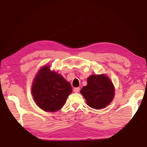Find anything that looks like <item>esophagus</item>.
Returning a JSON list of instances; mask_svg holds the SVG:
<instances>
[{
  "label": "esophagus",
  "mask_w": 147,
  "mask_h": 147,
  "mask_svg": "<svg viewBox=\"0 0 147 147\" xmlns=\"http://www.w3.org/2000/svg\"><path fill=\"white\" fill-rule=\"evenodd\" d=\"M74 92H78L80 91V88H75L74 89Z\"/></svg>",
  "instance_id": "esophagus-1"
}]
</instances>
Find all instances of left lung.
Returning <instances> with one entry per match:
<instances>
[{"label":"left lung","instance_id":"obj_1","mask_svg":"<svg viewBox=\"0 0 147 147\" xmlns=\"http://www.w3.org/2000/svg\"><path fill=\"white\" fill-rule=\"evenodd\" d=\"M80 93L90 107L102 109L109 105L115 96V86L105 74L92 75L87 79V85L83 86Z\"/></svg>","mask_w":147,"mask_h":147}]
</instances>
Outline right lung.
I'll use <instances>...</instances> for the list:
<instances>
[{"label":"right lung","instance_id":"obj_1","mask_svg":"<svg viewBox=\"0 0 147 147\" xmlns=\"http://www.w3.org/2000/svg\"><path fill=\"white\" fill-rule=\"evenodd\" d=\"M32 95L35 104L44 111L54 112L60 110L72 91L71 84L50 65L40 69L32 84Z\"/></svg>","mask_w":147,"mask_h":147}]
</instances>
